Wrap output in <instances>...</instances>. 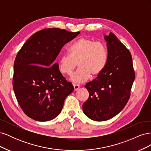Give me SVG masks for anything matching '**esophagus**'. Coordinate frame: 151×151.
I'll return each instance as SVG.
<instances>
[{
  "label": "esophagus",
  "instance_id": "1",
  "mask_svg": "<svg viewBox=\"0 0 151 151\" xmlns=\"http://www.w3.org/2000/svg\"><path fill=\"white\" fill-rule=\"evenodd\" d=\"M80 85L79 84H74V91H77L79 88H80Z\"/></svg>",
  "mask_w": 151,
  "mask_h": 151
}]
</instances>
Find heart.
Wrapping results in <instances>:
<instances>
[{
    "instance_id": "1",
    "label": "heart",
    "mask_w": 151,
    "mask_h": 151,
    "mask_svg": "<svg viewBox=\"0 0 151 151\" xmlns=\"http://www.w3.org/2000/svg\"><path fill=\"white\" fill-rule=\"evenodd\" d=\"M68 50L70 55L63 54L59 58L58 68L62 74L70 75L78 63V70L70 77L73 83H83L91 75L98 76L106 65L108 52L102 42L82 38L73 43Z\"/></svg>"
}]
</instances>
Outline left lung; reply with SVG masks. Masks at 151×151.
I'll use <instances>...</instances> for the list:
<instances>
[{
	"label": "left lung",
	"mask_w": 151,
	"mask_h": 151,
	"mask_svg": "<svg viewBox=\"0 0 151 151\" xmlns=\"http://www.w3.org/2000/svg\"><path fill=\"white\" fill-rule=\"evenodd\" d=\"M108 58L106 67L85 88L89 93L83 104L90 119L102 122L111 119L125 106L135 79L131 53L113 33L104 35Z\"/></svg>",
	"instance_id": "left-lung-1"
}]
</instances>
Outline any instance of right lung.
<instances>
[{"label": "right lung", "instance_id": "add662e5", "mask_svg": "<svg viewBox=\"0 0 151 151\" xmlns=\"http://www.w3.org/2000/svg\"><path fill=\"white\" fill-rule=\"evenodd\" d=\"M79 33L44 29L32 35L17 54L13 89L22 111L32 119H54L60 113L66 97L74 91L55 60L64 45Z\"/></svg>", "mask_w": 151, "mask_h": 151}]
</instances>
